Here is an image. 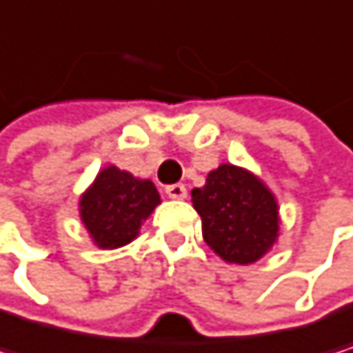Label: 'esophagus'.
I'll list each match as a JSON object with an SVG mask.
<instances>
[{
  "label": "esophagus",
  "mask_w": 353,
  "mask_h": 353,
  "mask_svg": "<svg viewBox=\"0 0 353 353\" xmlns=\"http://www.w3.org/2000/svg\"><path fill=\"white\" fill-rule=\"evenodd\" d=\"M165 192H167L169 199H184L186 196V186L184 184H169L165 188Z\"/></svg>",
  "instance_id": "obj_1"
}]
</instances>
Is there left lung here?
Segmentation results:
<instances>
[{
    "instance_id": "left-lung-1",
    "label": "left lung",
    "mask_w": 353,
    "mask_h": 353,
    "mask_svg": "<svg viewBox=\"0 0 353 353\" xmlns=\"http://www.w3.org/2000/svg\"><path fill=\"white\" fill-rule=\"evenodd\" d=\"M203 239L230 265H252L279 237V208L269 186L252 171L222 163L208 173L205 186L192 188Z\"/></svg>"
}]
</instances>
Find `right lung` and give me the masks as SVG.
Returning a JSON list of instances; mask_svg holds the SVG:
<instances>
[{
	"mask_svg": "<svg viewBox=\"0 0 353 353\" xmlns=\"http://www.w3.org/2000/svg\"><path fill=\"white\" fill-rule=\"evenodd\" d=\"M157 205H161V194L150 180L108 165L82 192L80 220L94 245L116 250L139 235L143 220Z\"/></svg>",
	"mask_w": 353,
	"mask_h": 353,
	"instance_id": "right-lung-1",
	"label": "right lung"
}]
</instances>
